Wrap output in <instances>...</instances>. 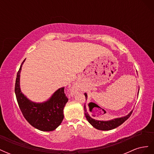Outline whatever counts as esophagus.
<instances>
[{
	"label": "esophagus",
	"mask_w": 154,
	"mask_h": 154,
	"mask_svg": "<svg viewBox=\"0 0 154 154\" xmlns=\"http://www.w3.org/2000/svg\"><path fill=\"white\" fill-rule=\"evenodd\" d=\"M76 89L75 87L72 88V89H71V93H74V92H76Z\"/></svg>",
	"instance_id": "34e87169"
}]
</instances>
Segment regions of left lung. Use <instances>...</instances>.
I'll return each mask as SVG.
<instances>
[{
  "label": "left lung",
  "instance_id": "left-lung-1",
  "mask_svg": "<svg viewBox=\"0 0 154 154\" xmlns=\"http://www.w3.org/2000/svg\"><path fill=\"white\" fill-rule=\"evenodd\" d=\"M84 94L85 96V99L87 100V95L86 93H85ZM84 110H85V117L88 122H89L90 124L92 126H93L94 128L100 130H110L112 129L116 128V127H118L122 124H123L126 120L128 119L130 116V115H131L132 113V111L130 112L127 116H125V117L120 118H116L112 120L106 121L105 122V121H98V120H96L92 118L91 116L88 115V112H87L85 105H84Z\"/></svg>",
  "mask_w": 154,
  "mask_h": 154
}]
</instances>
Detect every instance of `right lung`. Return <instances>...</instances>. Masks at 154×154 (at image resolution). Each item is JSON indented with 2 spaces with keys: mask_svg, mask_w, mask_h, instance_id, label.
Masks as SVG:
<instances>
[{
  "mask_svg": "<svg viewBox=\"0 0 154 154\" xmlns=\"http://www.w3.org/2000/svg\"><path fill=\"white\" fill-rule=\"evenodd\" d=\"M24 61L17 72L15 82V92L18 106L27 122L32 127L41 131H53L63 121V108L69 100L64 87L59 88L44 103H36L29 101L20 88V74Z\"/></svg>",
  "mask_w": 154,
  "mask_h": 154,
  "instance_id": "1",
  "label": "right lung"
}]
</instances>
